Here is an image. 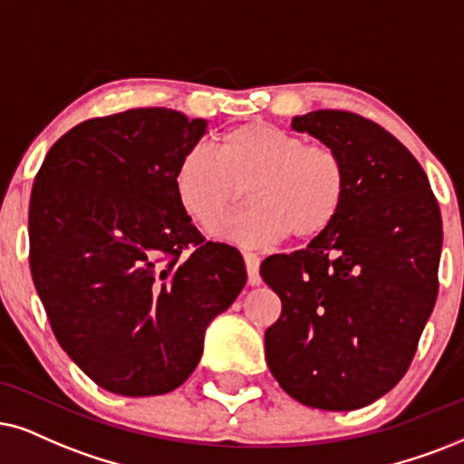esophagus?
Listing matches in <instances>:
<instances>
[{
    "label": "esophagus",
    "instance_id": "1",
    "mask_svg": "<svg viewBox=\"0 0 464 464\" xmlns=\"http://www.w3.org/2000/svg\"><path fill=\"white\" fill-rule=\"evenodd\" d=\"M244 263H246V272H248V285L250 286L261 285L259 256H256L255 252H244Z\"/></svg>",
    "mask_w": 464,
    "mask_h": 464
}]
</instances>
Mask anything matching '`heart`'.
<instances>
[{
    "mask_svg": "<svg viewBox=\"0 0 464 464\" xmlns=\"http://www.w3.org/2000/svg\"><path fill=\"white\" fill-rule=\"evenodd\" d=\"M175 197L192 222L214 228L236 208L242 188L250 208L216 228L244 246L286 237L314 239L338 220L347 198V169L330 145L306 143L267 121L225 132L216 154L195 145L173 173Z\"/></svg>",
    "mask_w": 464,
    "mask_h": 464,
    "instance_id": "1",
    "label": "heart"
}]
</instances>
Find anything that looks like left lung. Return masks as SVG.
Wrapping results in <instances>:
<instances>
[{
	"label": "left lung",
	"instance_id": "left-lung-1",
	"mask_svg": "<svg viewBox=\"0 0 464 464\" xmlns=\"http://www.w3.org/2000/svg\"><path fill=\"white\" fill-rule=\"evenodd\" d=\"M293 130L338 151L347 198L324 236L261 263L283 302L267 366L297 402L353 411L411 366L439 293L441 212L411 151L366 117L321 109L293 117Z\"/></svg>",
	"mask_w": 464,
	"mask_h": 464
}]
</instances>
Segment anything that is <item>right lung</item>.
<instances>
[{"label":"right lung","mask_w":464,"mask_h":464,"mask_svg":"<svg viewBox=\"0 0 464 464\" xmlns=\"http://www.w3.org/2000/svg\"><path fill=\"white\" fill-rule=\"evenodd\" d=\"M205 128L158 107L93 117L55 140L34 181L40 302L62 349L113 394L179 388L246 285L242 255L205 242L175 197V167Z\"/></svg>","instance_id":"right-lung-1"}]
</instances>
